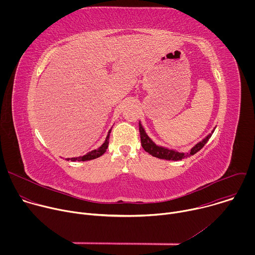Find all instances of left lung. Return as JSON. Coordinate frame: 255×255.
Returning <instances> with one entry per match:
<instances>
[{"label":"left lung","instance_id":"8db88e82","mask_svg":"<svg viewBox=\"0 0 255 255\" xmlns=\"http://www.w3.org/2000/svg\"><path fill=\"white\" fill-rule=\"evenodd\" d=\"M215 128L202 141L197 143L189 152H178V151H176L174 149H169V148H165V147L158 146V145H156L151 140V138H149L147 133L145 132L141 122H139L140 139H141V144H142L143 149L146 151V152H148L149 154H151L152 156H154V157H157V158H160V159H166V160H181V159H184L186 157H189V156L194 155L195 153H197L199 150H201L204 147V145L211 138L212 134L215 131Z\"/></svg>","mask_w":255,"mask_h":255}]
</instances>
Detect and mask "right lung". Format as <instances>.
Returning a JSON list of instances; mask_svg holds the SVG:
<instances>
[{"label":"right lung","instance_id":"right-lung-1","mask_svg":"<svg viewBox=\"0 0 255 255\" xmlns=\"http://www.w3.org/2000/svg\"><path fill=\"white\" fill-rule=\"evenodd\" d=\"M111 130L110 129L108 132V135L106 137V140L105 142L101 145V146L98 148V149H94L90 152H88L87 154L83 155V156H79V157H71V158H66L67 160H71V161H86V160H92V159H95V158H98L100 157L101 155H103L107 148H108V145H109V139H110V133H111Z\"/></svg>","mask_w":255,"mask_h":255}]
</instances>
